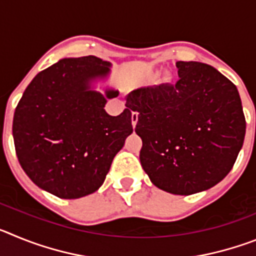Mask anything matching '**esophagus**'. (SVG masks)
<instances>
[{"label": "esophagus", "mask_w": 256, "mask_h": 256, "mask_svg": "<svg viewBox=\"0 0 256 256\" xmlns=\"http://www.w3.org/2000/svg\"><path fill=\"white\" fill-rule=\"evenodd\" d=\"M137 122H138V112H132V126H136V124H137Z\"/></svg>", "instance_id": "esophagus-1"}]
</instances>
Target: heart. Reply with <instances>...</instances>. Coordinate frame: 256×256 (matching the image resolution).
I'll list each match as a JSON object with an SVG mask.
<instances>
[{
	"label": "heart",
	"mask_w": 256,
	"mask_h": 256,
	"mask_svg": "<svg viewBox=\"0 0 256 256\" xmlns=\"http://www.w3.org/2000/svg\"><path fill=\"white\" fill-rule=\"evenodd\" d=\"M165 79H166V80H169V76H166V78H165Z\"/></svg>",
	"instance_id": "1"
}]
</instances>
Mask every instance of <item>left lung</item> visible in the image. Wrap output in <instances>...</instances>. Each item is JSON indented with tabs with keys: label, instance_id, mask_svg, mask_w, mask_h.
Listing matches in <instances>:
<instances>
[{
	"label": "left lung",
	"instance_id": "1",
	"mask_svg": "<svg viewBox=\"0 0 256 256\" xmlns=\"http://www.w3.org/2000/svg\"><path fill=\"white\" fill-rule=\"evenodd\" d=\"M178 82L126 96L138 112L140 160L158 188L192 195L230 173L242 148L246 120L236 86L216 68L177 61Z\"/></svg>",
	"mask_w": 256,
	"mask_h": 256
}]
</instances>
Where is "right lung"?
<instances>
[{
	"instance_id": "add662e5",
	"label": "right lung",
	"mask_w": 256,
	"mask_h": 256,
	"mask_svg": "<svg viewBox=\"0 0 256 256\" xmlns=\"http://www.w3.org/2000/svg\"><path fill=\"white\" fill-rule=\"evenodd\" d=\"M112 64L96 56L61 58L33 78L14 114L12 137L22 170L40 188L79 198L100 188L112 159L133 132L132 112H105L119 94L94 91Z\"/></svg>"
}]
</instances>
